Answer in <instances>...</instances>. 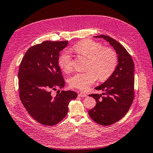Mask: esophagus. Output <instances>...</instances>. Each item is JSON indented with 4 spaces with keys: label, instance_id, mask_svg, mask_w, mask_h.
Returning <instances> with one entry per match:
<instances>
[{
    "label": "esophagus",
    "instance_id": "esophagus-1",
    "mask_svg": "<svg viewBox=\"0 0 153 153\" xmlns=\"http://www.w3.org/2000/svg\"><path fill=\"white\" fill-rule=\"evenodd\" d=\"M78 96H80V97H87V95L85 93H84V92H80V93L78 94Z\"/></svg>",
    "mask_w": 153,
    "mask_h": 153
}]
</instances>
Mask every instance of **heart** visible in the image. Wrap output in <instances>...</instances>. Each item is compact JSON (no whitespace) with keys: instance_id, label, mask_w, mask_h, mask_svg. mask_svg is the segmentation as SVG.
<instances>
[{"instance_id":"1","label":"heart","mask_w":153,"mask_h":153,"mask_svg":"<svg viewBox=\"0 0 153 153\" xmlns=\"http://www.w3.org/2000/svg\"><path fill=\"white\" fill-rule=\"evenodd\" d=\"M71 51L87 59L84 73H75L68 78L71 87L86 90L98 79L105 80L112 75L117 62V54L111 48L103 47L100 43L84 40L76 44ZM59 65L65 73L69 72L73 67L72 59L67 52H64L59 59Z\"/></svg>"}]
</instances>
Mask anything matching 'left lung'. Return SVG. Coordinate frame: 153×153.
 Returning <instances> with one entry per match:
<instances>
[{
	"mask_svg": "<svg viewBox=\"0 0 153 153\" xmlns=\"http://www.w3.org/2000/svg\"><path fill=\"white\" fill-rule=\"evenodd\" d=\"M103 38L114 48L117 55L118 64L113 73L102 84L95 87L104 91L92 94L96 105L89 110L94 121L103 126H108L121 120L132 104L134 98V63L131 55L118 41L105 35L94 36Z\"/></svg>",
	"mask_w": 153,
	"mask_h": 153,
	"instance_id": "obj_1",
	"label": "left lung"
}]
</instances>
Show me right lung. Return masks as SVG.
<instances>
[{
	"label": "right lung",
	"mask_w": 153,
	"mask_h": 153,
	"mask_svg": "<svg viewBox=\"0 0 153 153\" xmlns=\"http://www.w3.org/2000/svg\"><path fill=\"white\" fill-rule=\"evenodd\" d=\"M68 41H46L29 48L18 71L20 98L30 116L47 126H53L66 116L68 104L77 94L62 91L53 96L52 90L65 85L59 66V52ZM60 92V91H59Z\"/></svg>",
	"instance_id": "1"
}]
</instances>
